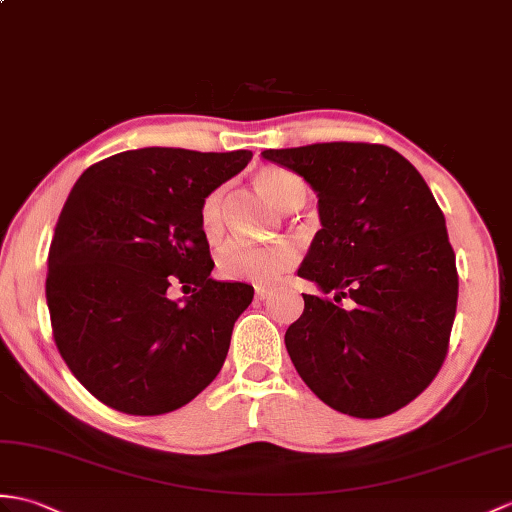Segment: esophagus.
I'll return each mask as SVG.
<instances>
[{"label":"esophagus","mask_w":512,"mask_h":512,"mask_svg":"<svg viewBox=\"0 0 512 512\" xmlns=\"http://www.w3.org/2000/svg\"><path fill=\"white\" fill-rule=\"evenodd\" d=\"M255 296H257L259 301H264V299H268V296H270V290L268 288H261V285H259V288H255Z\"/></svg>","instance_id":"1"}]
</instances>
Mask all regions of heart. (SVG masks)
<instances>
[{
	"mask_svg": "<svg viewBox=\"0 0 512 512\" xmlns=\"http://www.w3.org/2000/svg\"><path fill=\"white\" fill-rule=\"evenodd\" d=\"M255 192L264 198L270 207L279 211L299 209L307 198V185L299 174H294L277 165H266L253 174ZM220 200L222 192H213L202 200L200 224L202 231L213 235L220 227ZM296 253L288 244L275 246H253L246 242H229L220 248L216 266L218 275L229 281H248L268 285L275 281L281 272L294 266Z\"/></svg>",
	"mask_w": 512,
	"mask_h": 512,
	"instance_id": "obj_1",
	"label": "heart"
}]
</instances>
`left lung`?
<instances>
[{"mask_svg":"<svg viewBox=\"0 0 512 512\" xmlns=\"http://www.w3.org/2000/svg\"><path fill=\"white\" fill-rule=\"evenodd\" d=\"M261 157L318 196L320 231L299 277L323 294H303L305 310L285 331L296 373L351 417L408 406L441 371L458 303L456 255L430 187L382 144L331 141Z\"/></svg>","mask_w":512,"mask_h":512,"instance_id":"obj_1","label":"left lung"}]
</instances>
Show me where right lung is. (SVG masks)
<instances>
[{
	"label": "right lung",
	"instance_id": "obj_1",
	"mask_svg": "<svg viewBox=\"0 0 512 512\" xmlns=\"http://www.w3.org/2000/svg\"><path fill=\"white\" fill-rule=\"evenodd\" d=\"M251 150H126L82 172L58 216L45 299L54 342L95 399L137 417L205 390L253 285L211 279L200 207ZM183 282L192 297L172 302Z\"/></svg>",
	"mask_w": 512,
	"mask_h": 512
}]
</instances>
